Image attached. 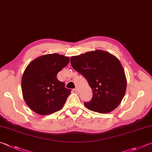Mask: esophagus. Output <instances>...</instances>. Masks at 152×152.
I'll return each instance as SVG.
<instances>
[{
	"label": "esophagus",
	"mask_w": 152,
	"mask_h": 152,
	"mask_svg": "<svg viewBox=\"0 0 152 152\" xmlns=\"http://www.w3.org/2000/svg\"><path fill=\"white\" fill-rule=\"evenodd\" d=\"M73 90H74V91H75V94H77V92H78V89H77V88L74 89Z\"/></svg>",
	"instance_id": "obj_1"
}]
</instances>
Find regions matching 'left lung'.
<instances>
[{"mask_svg":"<svg viewBox=\"0 0 152 152\" xmlns=\"http://www.w3.org/2000/svg\"><path fill=\"white\" fill-rule=\"evenodd\" d=\"M75 70L85 77L93 91V97L85 102L86 107L95 112L107 113L118 107L126 94L127 80L120 61L102 50L71 57Z\"/></svg>","mask_w":152,"mask_h":152,"instance_id":"1","label":"left lung"}]
</instances>
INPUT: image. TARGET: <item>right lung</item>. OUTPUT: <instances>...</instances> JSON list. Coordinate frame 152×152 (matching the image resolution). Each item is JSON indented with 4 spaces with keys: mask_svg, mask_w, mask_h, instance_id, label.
Returning a JSON list of instances; mask_svg holds the SVG:
<instances>
[{
    "mask_svg": "<svg viewBox=\"0 0 152 152\" xmlns=\"http://www.w3.org/2000/svg\"><path fill=\"white\" fill-rule=\"evenodd\" d=\"M69 58L57 53L41 56L28 64L23 75V98L29 108L40 115H49L62 109L71 94L57 75L68 65Z\"/></svg>",
    "mask_w": 152,
    "mask_h": 152,
    "instance_id": "1",
    "label": "right lung"
}]
</instances>
